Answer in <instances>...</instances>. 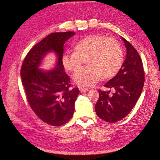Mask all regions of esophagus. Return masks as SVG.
Masks as SVG:
<instances>
[{
	"label": "esophagus",
	"instance_id": "obj_1",
	"mask_svg": "<svg viewBox=\"0 0 160 160\" xmlns=\"http://www.w3.org/2000/svg\"><path fill=\"white\" fill-rule=\"evenodd\" d=\"M79 90L81 93H84V92H87V91H89V89L88 88H85V87H79Z\"/></svg>",
	"mask_w": 160,
	"mask_h": 160
}]
</instances>
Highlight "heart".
Segmentation results:
<instances>
[{"label": "heart", "mask_w": 160, "mask_h": 160, "mask_svg": "<svg viewBox=\"0 0 160 160\" xmlns=\"http://www.w3.org/2000/svg\"><path fill=\"white\" fill-rule=\"evenodd\" d=\"M73 52L64 53L62 64L64 69L74 72L83 63L87 66L73 75L74 82L82 86H91L100 78L108 80L120 70L123 54L120 44L113 38L93 34L84 37L75 43Z\"/></svg>", "instance_id": "obj_1"}]
</instances>
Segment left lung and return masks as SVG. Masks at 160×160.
Returning a JSON list of instances; mask_svg holds the SVG:
<instances>
[{
  "mask_svg": "<svg viewBox=\"0 0 160 160\" xmlns=\"http://www.w3.org/2000/svg\"><path fill=\"white\" fill-rule=\"evenodd\" d=\"M121 38L127 49L126 59L116 76L104 85L115 92L109 95L110 91L99 90L100 97L95 105L98 116L111 123L121 120L130 113L140 96L144 82L140 55L130 42Z\"/></svg>",
  "mask_w": 160,
  "mask_h": 160,
  "instance_id": "1",
  "label": "left lung"
}]
</instances>
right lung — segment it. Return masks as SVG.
I'll use <instances>...</instances> for the list:
<instances>
[{
  "label": "right lung",
  "instance_id": "1",
  "mask_svg": "<svg viewBox=\"0 0 160 160\" xmlns=\"http://www.w3.org/2000/svg\"><path fill=\"white\" fill-rule=\"evenodd\" d=\"M75 32L52 33L33 47L24 60L21 70L22 84L27 99L40 120L58 127L73 117L75 102L79 95L78 88L71 89L70 78L62 64L64 45ZM57 54L56 67L45 71L39 65L46 54Z\"/></svg>",
  "mask_w": 160,
  "mask_h": 160
}]
</instances>
